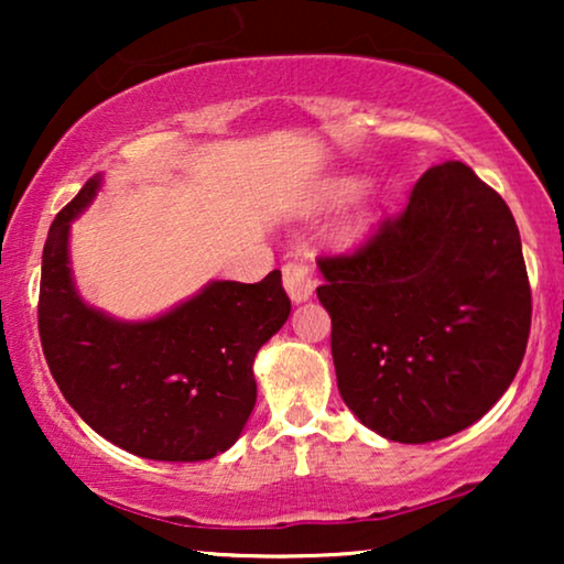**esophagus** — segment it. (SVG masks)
<instances>
[{
  "label": "esophagus",
  "mask_w": 564,
  "mask_h": 564,
  "mask_svg": "<svg viewBox=\"0 0 564 564\" xmlns=\"http://www.w3.org/2000/svg\"><path fill=\"white\" fill-rule=\"evenodd\" d=\"M284 276V290L292 303H305L307 297L313 295L315 288H318V276H315V267L305 259H292L282 267Z\"/></svg>",
  "instance_id": "34e87169"
}]
</instances>
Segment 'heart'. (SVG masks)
<instances>
[{
	"mask_svg": "<svg viewBox=\"0 0 564 564\" xmlns=\"http://www.w3.org/2000/svg\"><path fill=\"white\" fill-rule=\"evenodd\" d=\"M357 187H359L357 180L336 182L334 187H330V192H328V203H341V199L351 197L354 192H357ZM365 228H367L365 213H357V215H351V218L344 223L341 230H338V238H341L344 243H354L361 234H365Z\"/></svg>",
	"mask_w": 564,
	"mask_h": 564,
	"instance_id": "b5f03b06",
	"label": "heart"
}]
</instances>
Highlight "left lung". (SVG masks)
<instances>
[{
  "label": "left lung",
  "instance_id": "8db88e82",
  "mask_svg": "<svg viewBox=\"0 0 564 564\" xmlns=\"http://www.w3.org/2000/svg\"><path fill=\"white\" fill-rule=\"evenodd\" d=\"M318 269L338 392L375 434H459L519 372L531 328L521 236L503 197L462 161L431 166L398 218Z\"/></svg>",
  "mask_w": 564,
  "mask_h": 564
}]
</instances>
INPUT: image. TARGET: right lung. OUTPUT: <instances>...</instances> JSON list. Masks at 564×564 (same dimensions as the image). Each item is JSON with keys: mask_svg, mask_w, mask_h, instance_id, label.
Masks as SVG:
<instances>
[{"mask_svg": "<svg viewBox=\"0 0 564 564\" xmlns=\"http://www.w3.org/2000/svg\"><path fill=\"white\" fill-rule=\"evenodd\" d=\"M102 174L56 215L43 249L37 328L68 405L99 436L156 462H203L230 449L257 403L253 359L290 318L274 269L257 284L213 280L149 321L84 303L68 259L72 223Z\"/></svg>", "mask_w": 564, "mask_h": 564, "instance_id": "obj_1", "label": "right lung"}]
</instances>
